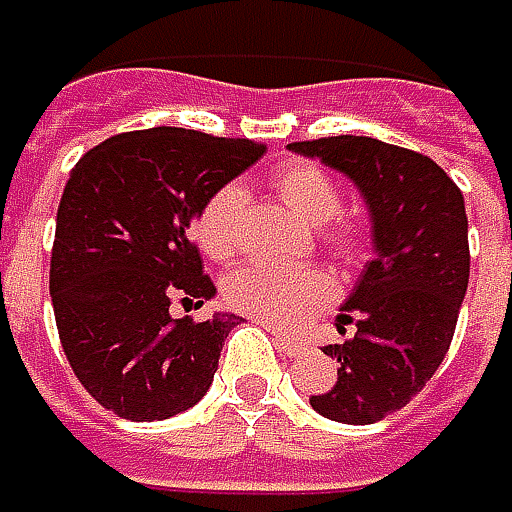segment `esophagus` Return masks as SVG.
<instances>
[{"label":"esophagus","instance_id":"34e87169","mask_svg":"<svg viewBox=\"0 0 512 512\" xmlns=\"http://www.w3.org/2000/svg\"><path fill=\"white\" fill-rule=\"evenodd\" d=\"M268 331L276 337V345L282 348V354H288V357H296V354H302V351H308L302 340H294V337H288V334H282L276 325H268Z\"/></svg>","mask_w":512,"mask_h":512}]
</instances>
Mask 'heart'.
Returning <instances> with one entry per match:
<instances>
[{
	"label": "heart",
	"mask_w": 512,
	"mask_h": 512,
	"mask_svg": "<svg viewBox=\"0 0 512 512\" xmlns=\"http://www.w3.org/2000/svg\"><path fill=\"white\" fill-rule=\"evenodd\" d=\"M273 190L302 224L317 227L320 242L337 256H354L363 247V233L354 221L334 218L343 207L334 178L311 161H288L273 169ZM244 190L239 184L218 187L195 216V242L216 259L227 262L239 250V218ZM227 302L247 317L270 325H299L311 320L331 299V282L322 270L285 265H244L224 282Z\"/></svg>",
	"instance_id": "heart-1"
}]
</instances>
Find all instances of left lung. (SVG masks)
Wrapping results in <instances>:
<instances>
[{"mask_svg": "<svg viewBox=\"0 0 512 512\" xmlns=\"http://www.w3.org/2000/svg\"><path fill=\"white\" fill-rule=\"evenodd\" d=\"M288 149L354 181L374 250L337 314V331L354 322V337L322 348L337 360V383L311 395V406L328 421H383L447 357L470 282L464 195L432 158L377 138L340 135Z\"/></svg>", "mask_w": 512, "mask_h": 512, "instance_id": "obj_1", "label": "left lung"}]
</instances>
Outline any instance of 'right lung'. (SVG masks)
Segmentation results:
<instances>
[{
    "label": "right lung",
    "mask_w": 512,
    "mask_h": 512,
    "mask_svg": "<svg viewBox=\"0 0 512 512\" xmlns=\"http://www.w3.org/2000/svg\"><path fill=\"white\" fill-rule=\"evenodd\" d=\"M262 155L256 141L155 126L103 141L71 169L51 250L54 320L77 380L117 418L164 421L207 395L242 320H175L169 305L216 296L190 224Z\"/></svg>",
    "instance_id": "1"
}]
</instances>
